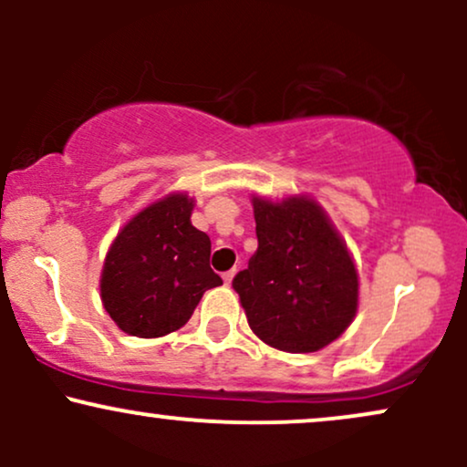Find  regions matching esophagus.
I'll return each instance as SVG.
<instances>
[{"label":"esophagus","mask_w":467,"mask_h":467,"mask_svg":"<svg viewBox=\"0 0 467 467\" xmlns=\"http://www.w3.org/2000/svg\"><path fill=\"white\" fill-rule=\"evenodd\" d=\"M223 283H226V285H230V283H233V278H234V270H228V272H223Z\"/></svg>","instance_id":"esophagus-1"}]
</instances>
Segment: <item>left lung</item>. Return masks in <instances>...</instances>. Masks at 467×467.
I'll use <instances>...</instances> for the list:
<instances>
[{"mask_svg": "<svg viewBox=\"0 0 467 467\" xmlns=\"http://www.w3.org/2000/svg\"><path fill=\"white\" fill-rule=\"evenodd\" d=\"M259 248L234 276L250 329L265 345L312 353L334 342L358 312V270L347 244L307 195L252 197Z\"/></svg>", "mask_w": 467, "mask_h": 467, "instance_id": "1", "label": "left lung"}]
</instances>
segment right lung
I'll return each instance as SVG.
<instances>
[{"instance_id":"1","label":"right lung","mask_w":467,"mask_h":467,"mask_svg":"<svg viewBox=\"0 0 467 467\" xmlns=\"http://www.w3.org/2000/svg\"><path fill=\"white\" fill-rule=\"evenodd\" d=\"M195 202L169 192L122 226L105 256L100 298L125 334L160 337L189 323L203 292L222 285L211 239L191 223Z\"/></svg>"}]
</instances>
